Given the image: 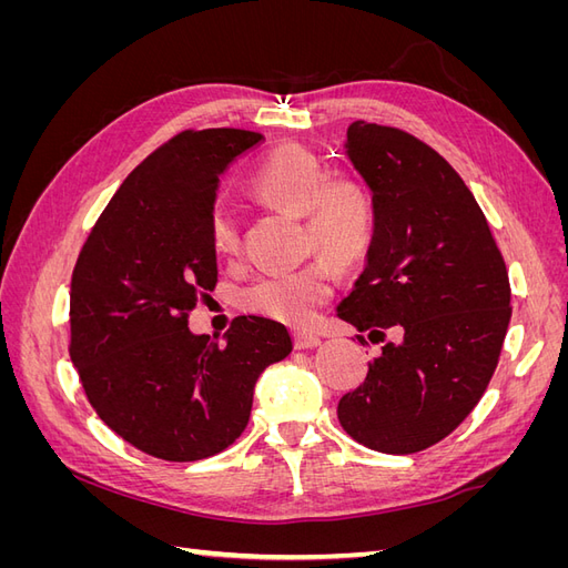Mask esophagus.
Instances as JSON below:
<instances>
[{"label":"esophagus","instance_id":"esophagus-1","mask_svg":"<svg viewBox=\"0 0 568 568\" xmlns=\"http://www.w3.org/2000/svg\"><path fill=\"white\" fill-rule=\"evenodd\" d=\"M320 336L313 332H294V346L298 351H307V348H317L320 346Z\"/></svg>","mask_w":568,"mask_h":568}]
</instances>
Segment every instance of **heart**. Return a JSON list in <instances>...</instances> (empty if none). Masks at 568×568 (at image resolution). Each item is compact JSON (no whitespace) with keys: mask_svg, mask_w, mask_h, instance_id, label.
<instances>
[{"mask_svg":"<svg viewBox=\"0 0 568 568\" xmlns=\"http://www.w3.org/2000/svg\"><path fill=\"white\" fill-rule=\"evenodd\" d=\"M251 186L265 203L303 215L311 244L338 265H353L367 253L376 227L372 194L355 180L329 178V170L311 151L296 144L274 149L257 165ZM209 236L217 255L236 253L239 230L227 211H213ZM334 282L332 265L317 257L296 270L263 274L244 288L242 305L261 317L301 326L332 298Z\"/></svg>","mask_w":568,"mask_h":568,"instance_id":"b5f03b06","label":"heart"}]
</instances>
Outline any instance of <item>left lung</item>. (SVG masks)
<instances>
[{
  "mask_svg": "<svg viewBox=\"0 0 568 568\" xmlns=\"http://www.w3.org/2000/svg\"><path fill=\"white\" fill-rule=\"evenodd\" d=\"M343 149L374 199L376 227L336 315L398 341L369 359L336 415L369 450L419 453L455 432L490 382L511 317L507 267L467 184L432 146L357 120Z\"/></svg>",
  "mask_w": 568,
  "mask_h": 568,
  "instance_id": "8db88e82",
  "label": "left lung"
}]
</instances>
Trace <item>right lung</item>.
<instances>
[{"label": "right lung", "mask_w": 568, "mask_h": 568, "mask_svg": "<svg viewBox=\"0 0 568 568\" xmlns=\"http://www.w3.org/2000/svg\"><path fill=\"white\" fill-rule=\"evenodd\" d=\"M261 142L248 130H186L136 165L101 213L71 280V359L109 428L170 462L211 457L248 424L257 376L294 341L244 315L222 336L186 315L217 282L209 222L220 175Z\"/></svg>", "instance_id": "add662e5"}]
</instances>
